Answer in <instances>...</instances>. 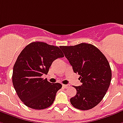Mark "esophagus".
I'll use <instances>...</instances> for the list:
<instances>
[{
	"instance_id": "1",
	"label": "esophagus",
	"mask_w": 123,
	"mask_h": 123,
	"mask_svg": "<svg viewBox=\"0 0 123 123\" xmlns=\"http://www.w3.org/2000/svg\"><path fill=\"white\" fill-rule=\"evenodd\" d=\"M62 87L65 88V89H67V88H68L70 86H69L68 85H62Z\"/></svg>"
}]
</instances>
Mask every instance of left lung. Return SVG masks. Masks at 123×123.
Listing matches in <instances>:
<instances>
[{
  "label": "left lung",
  "instance_id": "obj_1",
  "mask_svg": "<svg viewBox=\"0 0 123 123\" xmlns=\"http://www.w3.org/2000/svg\"><path fill=\"white\" fill-rule=\"evenodd\" d=\"M82 85L74 87L77 93L70 98L74 107L88 110L98 105L105 96L111 80V70L104 55L94 45L81 43L60 46Z\"/></svg>",
  "mask_w": 123,
  "mask_h": 123
}]
</instances>
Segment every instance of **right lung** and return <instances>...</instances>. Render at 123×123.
Segmentation results:
<instances>
[{"mask_svg": "<svg viewBox=\"0 0 123 123\" xmlns=\"http://www.w3.org/2000/svg\"><path fill=\"white\" fill-rule=\"evenodd\" d=\"M61 57L64 54L59 47L41 42L29 43L20 53L13 66L12 82L27 107L43 110L53 103L62 85L51 83L42 75L48 74L53 62Z\"/></svg>", "mask_w": 123, "mask_h": 123, "instance_id": "right-lung-1", "label": "right lung"}]
</instances>
